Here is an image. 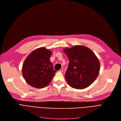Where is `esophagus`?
<instances>
[{
  "label": "esophagus",
  "mask_w": 121,
  "mask_h": 121,
  "mask_svg": "<svg viewBox=\"0 0 121 121\" xmlns=\"http://www.w3.org/2000/svg\"><path fill=\"white\" fill-rule=\"evenodd\" d=\"M59 72H61V73H63V69H61L59 71Z\"/></svg>",
  "instance_id": "esophagus-1"
}]
</instances>
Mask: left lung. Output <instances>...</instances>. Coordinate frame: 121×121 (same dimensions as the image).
Listing matches in <instances>:
<instances>
[{
  "label": "left lung",
  "instance_id": "8db88e82",
  "mask_svg": "<svg viewBox=\"0 0 121 121\" xmlns=\"http://www.w3.org/2000/svg\"><path fill=\"white\" fill-rule=\"evenodd\" d=\"M69 61L65 78L68 84L77 89L91 85L97 78L100 69L96 55L88 48L74 46L63 49Z\"/></svg>",
  "mask_w": 121,
  "mask_h": 121
}]
</instances>
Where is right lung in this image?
Returning <instances> with one entry per match:
<instances>
[{
    "label": "right lung",
    "instance_id": "1",
    "mask_svg": "<svg viewBox=\"0 0 121 121\" xmlns=\"http://www.w3.org/2000/svg\"><path fill=\"white\" fill-rule=\"evenodd\" d=\"M52 52L44 48L33 50L26 57L22 68V75L27 83L36 88L48 86L56 71L50 61Z\"/></svg>",
    "mask_w": 121,
    "mask_h": 121
}]
</instances>
